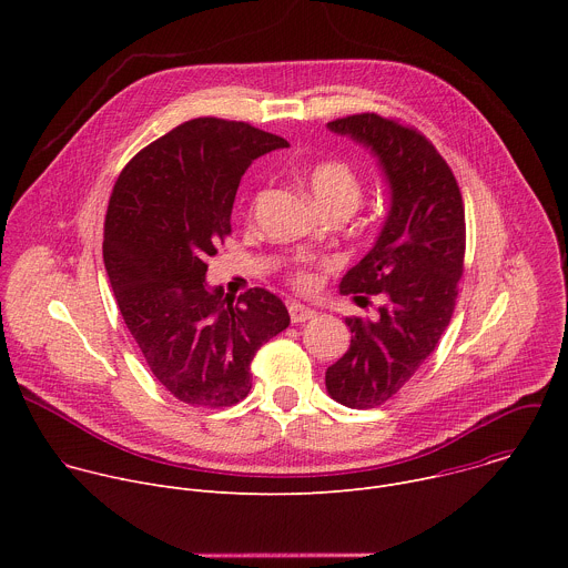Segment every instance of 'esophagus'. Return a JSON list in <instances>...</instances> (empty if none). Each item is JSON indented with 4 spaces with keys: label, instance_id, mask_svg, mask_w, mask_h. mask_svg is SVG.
Listing matches in <instances>:
<instances>
[{
    "label": "esophagus",
    "instance_id": "obj_1",
    "mask_svg": "<svg viewBox=\"0 0 568 568\" xmlns=\"http://www.w3.org/2000/svg\"><path fill=\"white\" fill-rule=\"evenodd\" d=\"M290 318H292V323H305V321H310V318H314L316 316V312L312 310V307H307V305H301V303H290Z\"/></svg>",
    "mask_w": 568,
    "mask_h": 568
}]
</instances>
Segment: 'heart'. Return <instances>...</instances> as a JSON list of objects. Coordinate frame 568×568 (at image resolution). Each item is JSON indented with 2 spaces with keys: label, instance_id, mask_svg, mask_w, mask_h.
<instances>
[{
  "label": "heart",
  "instance_id": "1",
  "mask_svg": "<svg viewBox=\"0 0 568 568\" xmlns=\"http://www.w3.org/2000/svg\"><path fill=\"white\" fill-rule=\"evenodd\" d=\"M305 184L310 195L314 197V202L323 209H355L359 204L362 197V184L355 175V171L344 164V161L337 159H326V161H316L307 169L305 175ZM294 283L301 290H310L314 287L316 278L310 270L298 267L294 272Z\"/></svg>",
  "mask_w": 568,
  "mask_h": 568
}]
</instances>
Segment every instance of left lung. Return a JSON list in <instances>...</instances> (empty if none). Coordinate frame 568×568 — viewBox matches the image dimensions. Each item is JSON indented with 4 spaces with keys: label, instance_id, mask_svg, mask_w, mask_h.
I'll list each match as a JSON object with an SVG mask.
<instances>
[{
    "label": "left lung",
    "instance_id": "left-lung-1",
    "mask_svg": "<svg viewBox=\"0 0 568 568\" xmlns=\"http://www.w3.org/2000/svg\"><path fill=\"white\" fill-rule=\"evenodd\" d=\"M377 159L388 213L371 252L346 272L342 294H382L377 318L348 316L351 348L328 366V395L351 409L393 397L449 326L465 256V209L447 161L420 132L377 114L328 123Z\"/></svg>",
    "mask_w": 568,
    "mask_h": 568
}]
</instances>
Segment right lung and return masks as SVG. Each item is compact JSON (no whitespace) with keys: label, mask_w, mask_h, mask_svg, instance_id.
I'll use <instances>...</instances> for the list:
<instances>
[{"label":"right lung","mask_w":568,"mask_h":568,"mask_svg":"<svg viewBox=\"0 0 568 568\" xmlns=\"http://www.w3.org/2000/svg\"><path fill=\"white\" fill-rule=\"evenodd\" d=\"M287 145L242 121L193 119L143 148L114 184L103 261L116 305L152 375L191 407L247 397L256 351L290 326L272 292L235 298L206 283L240 178Z\"/></svg>","instance_id":"obj_1"}]
</instances>
